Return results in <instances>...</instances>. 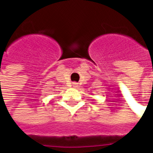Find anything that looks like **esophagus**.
Here are the masks:
<instances>
[{"mask_svg": "<svg viewBox=\"0 0 153 153\" xmlns=\"http://www.w3.org/2000/svg\"><path fill=\"white\" fill-rule=\"evenodd\" d=\"M73 87H74V88H77V87H78V83H75V82H74V83H73Z\"/></svg>", "mask_w": 153, "mask_h": 153, "instance_id": "34e87169", "label": "esophagus"}]
</instances>
